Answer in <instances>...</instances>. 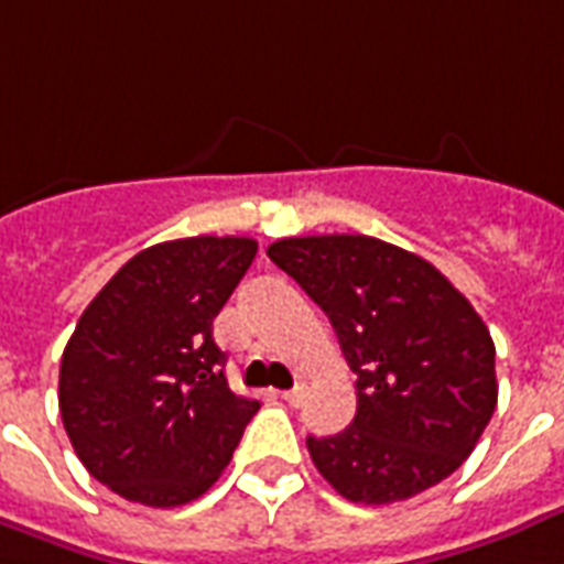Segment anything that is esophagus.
Segmentation results:
<instances>
[{"instance_id":"34e87169","label":"esophagus","mask_w":564,"mask_h":564,"mask_svg":"<svg viewBox=\"0 0 564 564\" xmlns=\"http://www.w3.org/2000/svg\"><path fill=\"white\" fill-rule=\"evenodd\" d=\"M305 397V386H294L291 391H282V400H285L288 405H300L303 403Z\"/></svg>"}]
</instances>
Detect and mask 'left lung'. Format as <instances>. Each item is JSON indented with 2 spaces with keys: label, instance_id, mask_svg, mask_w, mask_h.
<instances>
[{
  "label": "left lung",
  "instance_id": "1",
  "mask_svg": "<svg viewBox=\"0 0 564 564\" xmlns=\"http://www.w3.org/2000/svg\"><path fill=\"white\" fill-rule=\"evenodd\" d=\"M329 317L356 373V417L308 435L314 468L352 503L409 500L447 479L497 405L495 341L430 261L368 235H308L268 247Z\"/></svg>",
  "mask_w": 564,
  "mask_h": 564
}]
</instances>
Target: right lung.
Instances as JSON below:
<instances>
[{"label":"right lung","instance_id":"1","mask_svg":"<svg viewBox=\"0 0 564 564\" xmlns=\"http://www.w3.org/2000/svg\"><path fill=\"white\" fill-rule=\"evenodd\" d=\"M252 238H178L138 252L78 317L58 405L87 474L152 509L217 482L259 400L235 394L212 323L250 270Z\"/></svg>","mask_w":564,"mask_h":564}]
</instances>
